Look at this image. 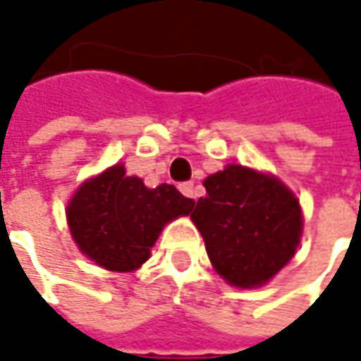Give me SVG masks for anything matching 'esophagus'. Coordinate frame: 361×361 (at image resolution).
<instances>
[{"label":"esophagus","mask_w":361,"mask_h":361,"mask_svg":"<svg viewBox=\"0 0 361 361\" xmlns=\"http://www.w3.org/2000/svg\"><path fill=\"white\" fill-rule=\"evenodd\" d=\"M180 191L189 199H195V183L193 181H183L180 183Z\"/></svg>","instance_id":"1"}]
</instances>
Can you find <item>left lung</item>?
Masks as SVG:
<instances>
[{"label": "left lung", "mask_w": 361, "mask_h": 361, "mask_svg": "<svg viewBox=\"0 0 361 361\" xmlns=\"http://www.w3.org/2000/svg\"><path fill=\"white\" fill-rule=\"evenodd\" d=\"M191 212L212 267L232 286L265 284L294 257L302 235L298 199L276 178L230 164L204 180Z\"/></svg>", "instance_id": "8db88e82"}]
</instances>
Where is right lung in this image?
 Instances as JSON below:
<instances>
[{
  "label": "right lung",
  "instance_id": "obj_1",
  "mask_svg": "<svg viewBox=\"0 0 361 361\" xmlns=\"http://www.w3.org/2000/svg\"><path fill=\"white\" fill-rule=\"evenodd\" d=\"M195 201L168 183L145 188L139 178L111 166L85 181L67 207V222L79 250L108 271L129 272L149 259L162 226L189 214Z\"/></svg>",
  "mask_w": 361,
  "mask_h": 361
}]
</instances>
